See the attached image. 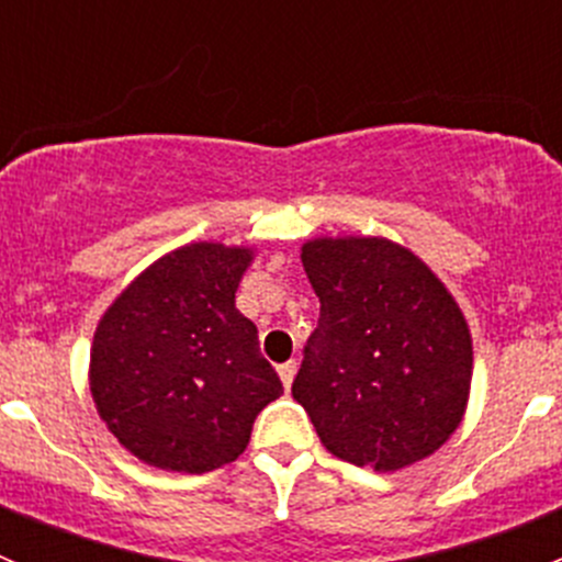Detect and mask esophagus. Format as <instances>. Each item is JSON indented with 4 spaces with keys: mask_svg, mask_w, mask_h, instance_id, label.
<instances>
[{
    "mask_svg": "<svg viewBox=\"0 0 562 562\" xmlns=\"http://www.w3.org/2000/svg\"><path fill=\"white\" fill-rule=\"evenodd\" d=\"M277 372H280V378H282V386L291 389L293 375H296V361H285V364L277 367Z\"/></svg>",
    "mask_w": 562,
    "mask_h": 562,
    "instance_id": "esophagus-1",
    "label": "esophagus"
}]
</instances>
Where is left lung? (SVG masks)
<instances>
[{
  "label": "left lung",
  "instance_id": "1",
  "mask_svg": "<svg viewBox=\"0 0 562 562\" xmlns=\"http://www.w3.org/2000/svg\"><path fill=\"white\" fill-rule=\"evenodd\" d=\"M302 263L321 317L291 391L321 443L381 473L438 451L473 375L468 323L443 282L389 239H315Z\"/></svg>",
  "mask_w": 562,
  "mask_h": 562
}]
</instances>
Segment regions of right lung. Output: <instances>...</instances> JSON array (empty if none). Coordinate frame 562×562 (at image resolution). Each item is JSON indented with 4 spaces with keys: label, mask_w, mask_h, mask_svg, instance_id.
<instances>
[{
    "label": "right lung",
    "mask_w": 562,
    "mask_h": 562,
    "mask_svg": "<svg viewBox=\"0 0 562 562\" xmlns=\"http://www.w3.org/2000/svg\"><path fill=\"white\" fill-rule=\"evenodd\" d=\"M252 260L198 241L151 263L94 331L92 396L119 443L176 473H206L247 449L255 416L282 394L258 328L236 310Z\"/></svg>",
    "instance_id": "1"
}]
</instances>
